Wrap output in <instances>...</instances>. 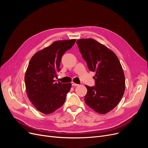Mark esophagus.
<instances>
[{
	"label": "esophagus",
	"instance_id": "esophagus-1",
	"mask_svg": "<svg viewBox=\"0 0 148 148\" xmlns=\"http://www.w3.org/2000/svg\"><path fill=\"white\" fill-rule=\"evenodd\" d=\"M71 84H72V86H79V84H77V83H71Z\"/></svg>",
	"mask_w": 148,
	"mask_h": 148
}]
</instances>
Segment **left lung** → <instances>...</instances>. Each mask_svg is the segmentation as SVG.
<instances>
[{
	"label": "left lung",
	"mask_w": 148,
	"mask_h": 148,
	"mask_svg": "<svg viewBox=\"0 0 148 148\" xmlns=\"http://www.w3.org/2000/svg\"><path fill=\"white\" fill-rule=\"evenodd\" d=\"M77 44L89 70L95 71V86H88L86 104L101 114L112 110L124 94L125 78L122 65L115 53L93 39H81Z\"/></svg>",
	"instance_id": "obj_1"
}]
</instances>
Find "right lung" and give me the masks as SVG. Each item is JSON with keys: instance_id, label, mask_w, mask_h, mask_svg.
<instances>
[{"instance_id": "obj_1", "label": "right lung", "mask_w": 148, "mask_h": 148, "mask_svg": "<svg viewBox=\"0 0 148 148\" xmlns=\"http://www.w3.org/2000/svg\"><path fill=\"white\" fill-rule=\"evenodd\" d=\"M76 39L57 41L31 57L25 76L28 97L38 110L49 114L63 106L71 83L56 82L64 53Z\"/></svg>"}]
</instances>
